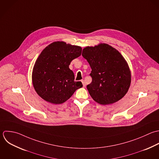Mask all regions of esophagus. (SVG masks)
<instances>
[{"label": "esophagus", "mask_w": 159, "mask_h": 159, "mask_svg": "<svg viewBox=\"0 0 159 159\" xmlns=\"http://www.w3.org/2000/svg\"><path fill=\"white\" fill-rule=\"evenodd\" d=\"M82 84H83V87H85V86H86V84H85V82H84V80H82Z\"/></svg>", "instance_id": "34e87169"}]
</instances>
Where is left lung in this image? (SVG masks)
<instances>
[{"label": "left lung", "mask_w": 159, "mask_h": 159, "mask_svg": "<svg viewBox=\"0 0 159 159\" xmlns=\"http://www.w3.org/2000/svg\"><path fill=\"white\" fill-rule=\"evenodd\" d=\"M82 56L92 69V82L87 89L94 101L103 105L113 104L128 92L131 82L128 64L115 48L106 43L83 49Z\"/></svg>", "instance_id": "1"}]
</instances>
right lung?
<instances>
[{"mask_svg":"<svg viewBox=\"0 0 159 159\" xmlns=\"http://www.w3.org/2000/svg\"><path fill=\"white\" fill-rule=\"evenodd\" d=\"M81 53L80 46L64 41L53 42L42 51L32 72L33 85L41 98L52 104H61L82 87L81 82L74 81V72L69 69L71 61Z\"/></svg>","mask_w":159,"mask_h":159,"instance_id":"1","label":"right lung"}]
</instances>
